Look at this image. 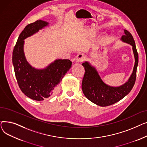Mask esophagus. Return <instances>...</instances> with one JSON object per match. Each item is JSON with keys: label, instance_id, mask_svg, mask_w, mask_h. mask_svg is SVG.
Here are the masks:
<instances>
[{"label": "esophagus", "instance_id": "obj_1", "mask_svg": "<svg viewBox=\"0 0 147 147\" xmlns=\"http://www.w3.org/2000/svg\"><path fill=\"white\" fill-rule=\"evenodd\" d=\"M85 58H86L85 55H84L83 53H80L76 55V57L75 58V60L76 62H78V63H80V62H82L84 59H85Z\"/></svg>", "mask_w": 147, "mask_h": 147}]
</instances>
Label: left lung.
Returning <instances> with one entry per match:
<instances>
[{
	"label": "left lung",
	"mask_w": 147,
	"mask_h": 147,
	"mask_svg": "<svg viewBox=\"0 0 147 147\" xmlns=\"http://www.w3.org/2000/svg\"><path fill=\"white\" fill-rule=\"evenodd\" d=\"M121 39L132 46L135 59L133 73L128 82L122 86L112 87L107 85L100 78L95 68L88 62L82 64L85 69L82 84L83 92L89 100L98 105L106 107L116 103L129 93L135 84L138 64V53L135 40L132 35L126 30Z\"/></svg>",
	"instance_id": "obj_1"
}]
</instances>
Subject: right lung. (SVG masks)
I'll use <instances>...</instances> for the list:
<instances>
[{
  "mask_svg": "<svg viewBox=\"0 0 147 147\" xmlns=\"http://www.w3.org/2000/svg\"><path fill=\"white\" fill-rule=\"evenodd\" d=\"M42 20L28 24L20 34L12 52V63L15 78L22 93L36 101H43L53 95L58 84L71 67L69 59H57L48 67L37 69L26 59L23 46L24 40L48 26Z\"/></svg>",
  "mask_w": 147,
  "mask_h": 147,
  "instance_id": "right-lung-1",
  "label": "right lung"
}]
</instances>
